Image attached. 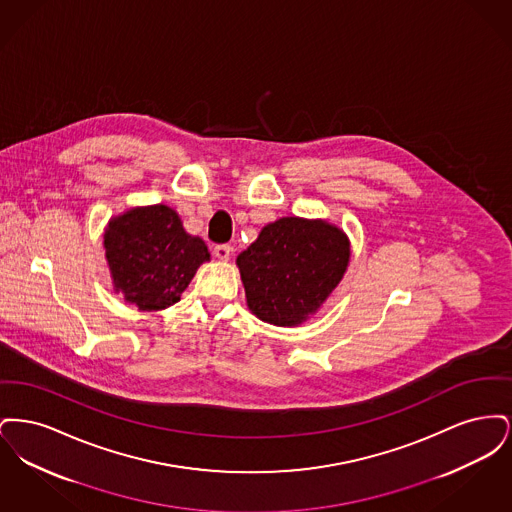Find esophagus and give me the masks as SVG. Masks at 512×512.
I'll list each match as a JSON object with an SVG mask.
<instances>
[{"label": "esophagus", "instance_id": "34e87169", "mask_svg": "<svg viewBox=\"0 0 512 512\" xmlns=\"http://www.w3.org/2000/svg\"><path fill=\"white\" fill-rule=\"evenodd\" d=\"M213 253H215V257L220 259V261H226L230 257V253H232V247L228 244L215 245Z\"/></svg>", "mask_w": 512, "mask_h": 512}]
</instances>
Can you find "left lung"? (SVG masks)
<instances>
[{
	"label": "left lung",
	"instance_id": "left-lung-1",
	"mask_svg": "<svg viewBox=\"0 0 512 512\" xmlns=\"http://www.w3.org/2000/svg\"><path fill=\"white\" fill-rule=\"evenodd\" d=\"M349 242L324 220L284 217L267 224L238 255L247 307L276 324H301L340 284Z\"/></svg>",
	"mask_w": 512,
	"mask_h": 512
}]
</instances>
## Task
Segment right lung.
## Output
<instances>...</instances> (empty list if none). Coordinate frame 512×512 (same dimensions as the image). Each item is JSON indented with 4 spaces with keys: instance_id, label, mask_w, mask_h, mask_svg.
I'll return each instance as SVG.
<instances>
[{
    "instance_id": "add662e5",
    "label": "right lung",
    "mask_w": 512,
    "mask_h": 512,
    "mask_svg": "<svg viewBox=\"0 0 512 512\" xmlns=\"http://www.w3.org/2000/svg\"><path fill=\"white\" fill-rule=\"evenodd\" d=\"M103 245L117 292L142 311L180 301L195 270L211 257L205 242L190 236L167 205L130 209L111 220Z\"/></svg>"
}]
</instances>
